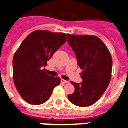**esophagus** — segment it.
<instances>
[{"mask_svg": "<svg viewBox=\"0 0 128 128\" xmlns=\"http://www.w3.org/2000/svg\"><path fill=\"white\" fill-rule=\"evenodd\" d=\"M61 82L62 83H63V84H67V83H68V80H64V79H61Z\"/></svg>", "mask_w": 128, "mask_h": 128, "instance_id": "34e87169", "label": "esophagus"}]
</instances>
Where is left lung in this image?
<instances>
[{
    "label": "left lung",
    "instance_id": "8db88e82",
    "mask_svg": "<svg viewBox=\"0 0 128 128\" xmlns=\"http://www.w3.org/2000/svg\"><path fill=\"white\" fill-rule=\"evenodd\" d=\"M68 42L76 56L82 81L71 82L75 90L68 96L73 104L80 107L92 105L103 95L112 76V59L107 46L102 41L92 35L67 34Z\"/></svg>",
    "mask_w": 128,
    "mask_h": 128
}]
</instances>
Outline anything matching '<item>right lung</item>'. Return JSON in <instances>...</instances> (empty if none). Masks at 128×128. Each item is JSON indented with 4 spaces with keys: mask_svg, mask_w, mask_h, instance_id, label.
Listing matches in <instances>:
<instances>
[{
    "mask_svg": "<svg viewBox=\"0 0 128 128\" xmlns=\"http://www.w3.org/2000/svg\"><path fill=\"white\" fill-rule=\"evenodd\" d=\"M66 40L65 33L35 30L25 38L15 52L13 81L19 94L30 104L44 103L60 84L59 77L49 76L42 68Z\"/></svg>",
    "mask_w": 128,
    "mask_h": 128,
    "instance_id": "1",
    "label": "right lung"
}]
</instances>
